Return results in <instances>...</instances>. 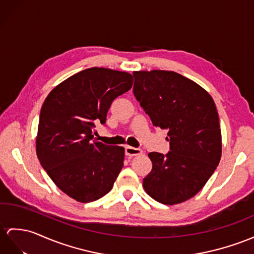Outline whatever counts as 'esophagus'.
<instances>
[{"mask_svg": "<svg viewBox=\"0 0 254 254\" xmlns=\"http://www.w3.org/2000/svg\"><path fill=\"white\" fill-rule=\"evenodd\" d=\"M125 154H126V156H128V157L137 156V155H141L142 150H140V148H135V147L127 145L125 147Z\"/></svg>", "mask_w": 254, "mask_h": 254, "instance_id": "34e87169", "label": "esophagus"}]
</instances>
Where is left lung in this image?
Wrapping results in <instances>:
<instances>
[{"instance_id":"left-lung-1","label":"left lung","mask_w":254,"mask_h":254,"mask_svg":"<svg viewBox=\"0 0 254 254\" xmlns=\"http://www.w3.org/2000/svg\"><path fill=\"white\" fill-rule=\"evenodd\" d=\"M133 94L155 127L168 129L170 151L148 153L152 171L143 188L153 199L176 205L195 196L222 154L219 114L212 97L174 71L133 72Z\"/></svg>"}]
</instances>
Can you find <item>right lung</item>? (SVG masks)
Returning a JSON list of instances; mask_svg holds the SVG:
<instances>
[{"mask_svg": "<svg viewBox=\"0 0 254 254\" xmlns=\"http://www.w3.org/2000/svg\"><path fill=\"white\" fill-rule=\"evenodd\" d=\"M131 74L106 67L80 71L56 86L43 103L36 155L57 187L71 198L90 202L112 190L125 148L94 139L111 104L131 88Z\"/></svg>", "mask_w": 254, "mask_h": 254, "instance_id": "1", "label": "right lung"}]
</instances>
